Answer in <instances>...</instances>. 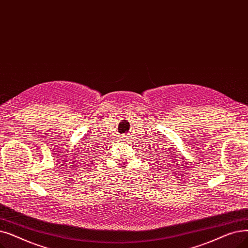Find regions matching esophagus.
I'll use <instances>...</instances> for the list:
<instances>
[{
	"instance_id": "34e87169",
	"label": "esophagus",
	"mask_w": 248,
	"mask_h": 248,
	"mask_svg": "<svg viewBox=\"0 0 248 248\" xmlns=\"http://www.w3.org/2000/svg\"><path fill=\"white\" fill-rule=\"evenodd\" d=\"M122 139L124 140V142H126V141H127V140H128V136H122Z\"/></svg>"
}]
</instances>
